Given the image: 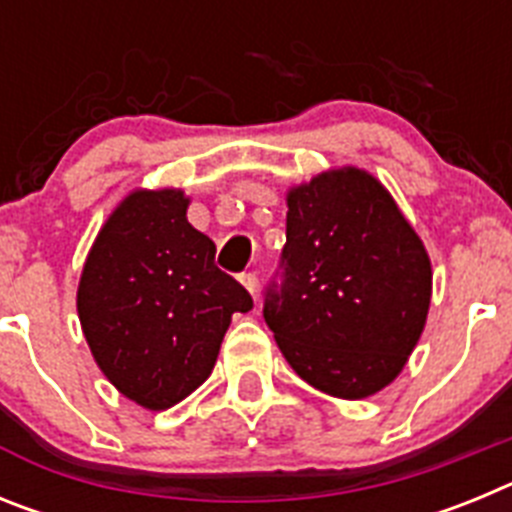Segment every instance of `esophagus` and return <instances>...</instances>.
Here are the masks:
<instances>
[{"mask_svg":"<svg viewBox=\"0 0 512 512\" xmlns=\"http://www.w3.org/2000/svg\"><path fill=\"white\" fill-rule=\"evenodd\" d=\"M241 284L248 289V292H251V295H256V289H259V277H256L253 271H243Z\"/></svg>","mask_w":512,"mask_h":512,"instance_id":"obj_1","label":"esophagus"}]
</instances>
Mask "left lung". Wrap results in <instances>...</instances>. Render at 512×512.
I'll list each match as a JSON object with an SVG mask.
<instances>
[{"instance_id":"8db88e82","label":"left lung","mask_w":512,"mask_h":512,"mask_svg":"<svg viewBox=\"0 0 512 512\" xmlns=\"http://www.w3.org/2000/svg\"><path fill=\"white\" fill-rule=\"evenodd\" d=\"M287 243L264 320L289 366L343 400L392 382L431 305V261L390 192L361 169L315 176L287 197Z\"/></svg>"}]
</instances>
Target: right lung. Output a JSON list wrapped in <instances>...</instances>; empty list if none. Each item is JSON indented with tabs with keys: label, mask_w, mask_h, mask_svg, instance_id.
I'll list each match as a JSON object with an SVG mask.
<instances>
[{
	"label": "right lung",
	"mask_w": 512,
	"mask_h": 512,
	"mask_svg": "<svg viewBox=\"0 0 512 512\" xmlns=\"http://www.w3.org/2000/svg\"><path fill=\"white\" fill-rule=\"evenodd\" d=\"M179 189L133 192L99 230L81 271L79 320L104 377L166 410L210 377L233 312L251 295L215 266Z\"/></svg>",
	"instance_id": "right-lung-1"
}]
</instances>
